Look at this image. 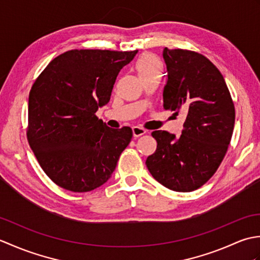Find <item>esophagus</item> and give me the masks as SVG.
Listing matches in <instances>:
<instances>
[{
	"mask_svg": "<svg viewBox=\"0 0 260 260\" xmlns=\"http://www.w3.org/2000/svg\"><path fill=\"white\" fill-rule=\"evenodd\" d=\"M132 131H133V136L135 137V139H137V137H140L146 133V131L144 128H142V127H140V126H134L133 128H132Z\"/></svg>",
	"mask_w": 260,
	"mask_h": 260,
	"instance_id": "1",
	"label": "esophagus"
}]
</instances>
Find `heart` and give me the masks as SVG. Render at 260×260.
I'll list each match as a JSON object with an SVG mask.
<instances>
[{"instance_id":"heart-1","label":"heart","mask_w":260,"mask_h":260,"mask_svg":"<svg viewBox=\"0 0 260 260\" xmlns=\"http://www.w3.org/2000/svg\"><path fill=\"white\" fill-rule=\"evenodd\" d=\"M136 70L141 79L150 77H159L162 75L163 66L159 59L152 53H144L137 60Z\"/></svg>"}]
</instances>
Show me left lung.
I'll return each mask as SVG.
<instances>
[{
  "label": "left lung",
  "mask_w": 260,
  "mask_h": 260,
  "mask_svg": "<svg viewBox=\"0 0 260 260\" xmlns=\"http://www.w3.org/2000/svg\"><path fill=\"white\" fill-rule=\"evenodd\" d=\"M168 81L163 107L185 120L181 136L154 131L156 151L146 159L152 176L176 192L202 186L227 153L235 125V105L223 76L202 54L164 48Z\"/></svg>",
  "instance_id": "1"
}]
</instances>
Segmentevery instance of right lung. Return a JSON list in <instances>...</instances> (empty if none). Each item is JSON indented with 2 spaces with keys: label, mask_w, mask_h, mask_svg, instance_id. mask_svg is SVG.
<instances>
[{
  "label": "right lung",
  "mask_w": 260,
  "mask_h": 260,
  "mask_svg": "<svg viewBox=\"0 0 260 260\" xmlns=\"http://www.w3.org/2000/svg\"><path fill=\"white\" fill-rule=\"evenodd\" d=\"M134 51L70 50L49 63L29 95L30 147L45 173L62 189L88 192L112 176L133 136L98 119L120 69Z\"/></svg>",
  "instance_id": "right-lung-1"
}]
</instances>
